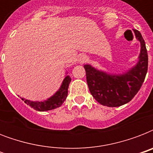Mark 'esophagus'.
<instances>
[{"mask_svg":"<svg viewBox=\"0 0 153 153\" xmlns=\"http://www.w3.org/2000/svg\"><path fill=\"white\" fill-rule=\"evenodd\" d=\"M86 61H87V57H86V55H81V56H79V62L83 63V62H86Z\"/></svg>","mask_w":153,"mask_h":153,"instance_id":"1","label":"esophagus"}]
</instances>
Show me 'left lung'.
I'll use <instances>...</instances> for the list:
<instances>
[{"label": "left lung", "mask_w": 153, "mask_h": 153, "mask_svg": "<svg viewBox=\"0 0 153 153\" xmlns=\"http://www.w3.org/2000/svg\"><path fill=\"white\" fill-rule=\"evenodd\" d=\"M140 44L137 63L122 74H112L95 69L91 65L84 66L89 90L94 99L102 105L121 106L130 102L145 81L148 71V53L140 32L134 30Z\"/></svg>", "instance_id": "left-lung-1"}]
</instances>
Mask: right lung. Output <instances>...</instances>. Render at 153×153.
I'll list each match as a JSON object with an SVG mask.
<instances>
[{
  "label": "right lung",
  "mask_w": 153,
  "mask_h": 153,
  "mask_svg": "<svg viewBox=\"0 0 153 153\" xmlns=\"http://www.w3.org/2000/svg\"><path fill=\"white\" fill-rule=\"evenodd\" d=\"M71 81V77L69 75H67L63 79L60 88L56 91V93L54 94L51 97L44 102H33V101L27 100L23 98L21 99L25 101L26 104L37 111H48V110L56 109L58 107L61 106L64 101L66 100Z\"/></svg>",
  "instance_id": "add662e5"
}]
</instances>
